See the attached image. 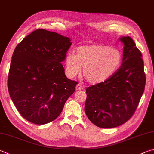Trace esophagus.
<instances>
[{"mask_svg": "<svg viewBox=\"0 0 154 154\" xmlns=\"http://www.w3.org/2000/svg\"><path fill=\"white\" fill-rule=\"evenodd\" d=\"M76 90H82V89H83V87L82 84H79V83H78L76 85Z\"/></svg>", "mask_w": 154, "mask_h": 154, "instance_id": "1", "label": "esophagus"}]
</instances>
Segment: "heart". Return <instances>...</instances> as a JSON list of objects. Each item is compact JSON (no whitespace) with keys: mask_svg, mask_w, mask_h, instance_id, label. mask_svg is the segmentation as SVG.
<instances>
[{"mask_svg":"<svg viewBox=\"0 0 154 154\" xmlns=\"http://www.w3.org/2000/svg\"><path fill=\"white\" fill-rule=\"evenodd\" d=\"M119 50L103 44H89L78 47L75 54L65 57L66 70L70 77L83 75L88 82L94 84L105 82L119 69L122 62Z\"/></svg>","mask_w":154,"mask_h":154,"instance_id":"b5f03b06","label":"heart"}]
</instances>
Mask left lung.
I'll return each instance as SVG.
<instances>
[{
	"label": "left lung",
	"mask_w": 154,
	"mask_h": 154,
	"mask_svg": "<svg viewBox=\"0 0 154 154\" xmlns=\"http://www.w3.org/2000/svg\"><path fill=\"white\" fill-rule=\"evenodd\" d=\"M122 63L105 82L86 89L85 112L89 121L101 128L124 124L135 113L145 85L141 53L129 36H122Z\"/></svg>",
	"instance_id": "left-lung-1"
}]
</instances>
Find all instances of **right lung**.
Here are the masks:
<instances>
[{
    "instance_id": "1",
    "label": "right lung",
    "mask_w": 154,
    "mask_h": 154,
    "mask_svg": "<svg viewBox=\"0 0 154 154\" xmlns=\"http://www.w3.org/2000/svg\"><path fill=\"white\" fill-rule=\"evenodd\" d=\"M71 39L43 29L19 43L11 61L8 89L25 119L36 125L54 121L74 93L77 82L66 77L62 65Z\"/></svg>"
}]
</instances>
